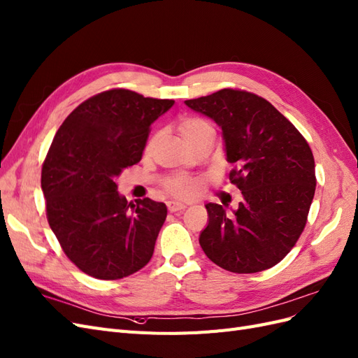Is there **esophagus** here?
I'll use <instances>...</instances> for the list:
<instances>
[{
	"instance_id": "obj_1",
	"label": "esophagus",
	"mask_w": 358,
	"mask_h": 358,
	"mask_svg": "<svg viewBox=\"0 0 358 358\" xmlns=\"http://www.w3.org/2000/svg\"><path fill=\"white\" fill-rule=\"evenodd\" d=\"M186 207H187L186 203H181V202H176V201H169V202H168V210H169L171 213L181 211V210H185Z\"/></svg>"
}]
</instances>
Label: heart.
I'll list each match as a JSON object with an SVG mask.
<instances>
[{
    "mask_svg": "<svg viewBox=\"0 0 358 358\" xmlns=\"http://www.w3.org/2000/svg\"><path fill=\"white\" fill-rule=\"evenodd\" d=\"M178 129H180V134L182 135V138H185L187 142H192L193 139H196L201 135L207 134V131L214 130L210 122L207 120L201 118V117H185V118H181L180 122H178ZM166 189L173 196L189 198L196 192V185L190 180L177 177V178H173L168 182Z\"/></svg>",
    "mask_w": 358,
    "mask_h": 358,
    "instance_id": "b5f03b06",
    "label": "heart"
}]
</instances>
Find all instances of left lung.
<instances>
[{
  "label": "left lung",
  "mask_w": 358,
  "mask_h": 358,
  "mask_svg": "<svg viewBox=\"0 0 358 358\" xmlns=\"http://www.w3.org/2000/svg\"><path fill=\"white\" fill-rule=\"evenodd\" d=\"M185 103L222 129L231 182L243 193L232 214L207 203L208 224L199 244L219 267L258 273L279 264L306 227L316 178L312 150L270 101L223 88Z\"/></svg>",
  "instance_id": "1"
}]
</instances>
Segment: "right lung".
Listing matches in <instances>:
<instances>
[{"instance_id": "add662e5", "label": "right lung", "mask_w": 358, "mask_h": 358, "mask_svg": "<svg viewBox=\"0 0 358 358\" xmlns=\"http://www.w3.org/2000/svg\"><path fill=\"white\" fill-rule=\"evenodd\" d=\"M173 105L115 88L83 101L59 126L42 168L46 216L67 258L91 278L117 280L145 267L168 208L129 203L117 177L141 160L150 127Z\"/></svg>"}]
</instances>
